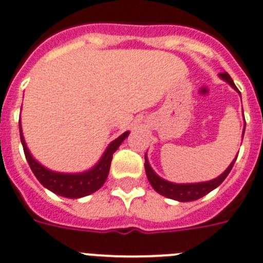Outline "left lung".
<instances>
[{
	"mask_svg": "<svg viewBox=\"0 0 263 263\" xmlns=\"http://www.w3.org/2000/svg\"><path fill=\"white\" fill-rule=\"evenodd\" d=\"M220 77H221L222 80H226L231 87H234L235 89H238L236 85L234 84V80L231 79V76L228 74V73H220ZM243 134H245V132H243ZM235 160H236V159H235ZM235 160L231 163L230 167L227 168L221 175L217 176L216 179L209 180V182H203V183L175 184L171 183V182H167V180L164 179H161V178H159V176L153 172L152 168H151L148 160H146V155H145V172H146V176H148L149 183L152 184V187L155 189L159 194L164 195L167 198L180 201V202H187V201H195V199L201 198L203 195H206L208 193H211L212 190H215L217 186H220V184L224 182V179H226L227 176H228V174L231 172L232 167H234Z\"/></svg>",
	"mask_w": 263,
	"mask_h": 263,
	"instance_id": "left-lung-1",
	"label": "left lung"
}]
</instances>
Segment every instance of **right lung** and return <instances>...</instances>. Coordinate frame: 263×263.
<instances>
[{
  "label": "right lung",
  "mask_w": 263,
  "mask_h": 263,
  "mask_svg": "<svg viewBox=\"0 0 263 263\" xmlns=\"http://www.w3.org/2000/svg\"><path fill=\"white\" fill-rule=\"evenodd\" d=\"M18 129H20V138H22L23 149H24L25 159L28 161L29 167L32 170L33 175L36 176L37 180L41 182L46 189L51 190L58 195L66 197V198H80V197H85L96 190L102 187L103 183L106 182L108 171H110L111 160H112V155L118 149L122 141L129 136V132H126L122 136H119L117 140L111 142L110 146L103 155L102 160L99 161L96 167H93L91 171L83 172V174H58V172H52L43 165L37 163L29 153L28 148L24 142L22 134V125L18 121Z\"/></svg>",
  "instance_id": "obj_1"
}]
</instances>
